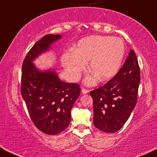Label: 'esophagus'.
I'll return each instance as SVG.
<instances>
[{"instance_id":"1","label":"esophagus","mask_w":157,"mask_h":157,"mask_svg":"<svg viewBox=\"0 0 157 157\" xmlns=\"http://www.w3.org/2000/svg\"><path fill=\"white\" fill-rule=\"evenodd\" d=\"M82 94H86L89 92V90L85 88H82Z\"/></svg>"}]
</instances>
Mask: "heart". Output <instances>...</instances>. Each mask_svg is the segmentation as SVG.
Segmentation results:
<instances>
[{
	"label": "heart",
	"mask_w": 157,
	"mask_h": 157,
	"mask_svg": "<svg viewBox=\"0 0 157 157\" xmlns=\"http://www.w3.org/2000/svg\"><path fill=\"white\" fill-rule=\"evenodd\" d=\"M125 52L122 39L111 36L93 35L78 42L74 52L65 53L62 56L65 68L74 79H78L90 60V71L100 80H106L117 73ZM94 79H86L93 84Z\"/></svg>",
	"instance_id": "b5f03b06"
}]
</instances>
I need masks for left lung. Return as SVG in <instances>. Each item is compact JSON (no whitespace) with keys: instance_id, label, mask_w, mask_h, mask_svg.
I'll return each mask as SVG.
<instances>
[{"instance_id":"1","label":"left lung","mask_w":157,"mask_h":157,"mask_svg":"<svg viewBox=\"0 0 157 157\" xmlns=\"http://www.w3.org/2000/svg\"><path fill=\"white\" fill-rule=\"evenodd\" d=\"M140 69L134 51L113 78L90 92L93 99L94 125L105 132H115L124 125L137 101Z\"/></svg>"}]
</instances>
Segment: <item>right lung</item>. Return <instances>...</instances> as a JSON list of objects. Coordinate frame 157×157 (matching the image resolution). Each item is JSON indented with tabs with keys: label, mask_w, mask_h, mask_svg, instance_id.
I'll return each instance as SVG.
<instances>
[{
	"label": "right lung",
	"mask_w": 157,
	"mask_h": 157,
	"mask_svg": "<svg viewBox=\"0 0 157 157\" xmlns=\"http://www.w3.org/2000/svg\"><path fill=\"white\" fill-rule=\"evenodd\" d=\"M60 34H46L36 41L22 63L21 94L35 126L47 135H56L69 125L71 111L80 94L78 83H66L58 78L54 70L41 72L32 61L48 50Z\"/></svg>",
	"instance_id": "obj_1"
}]
</instances>
